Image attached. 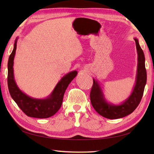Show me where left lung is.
Here are the masks:
<instances>
[{"label":"left lung","instance_id":"8db88e82","mask_svg":"<svg viewBox=\"0 0 154 154\" xmlns=\"http://www.w3.org/2000/svg\"><path fill=\"white\" fill-rule=\"evenodd\" d=\"M134 40L138 55V73H137L136 83L134 89L131 95L125 102L120 106H114L107 103L104 99L99 84L93 79V84L90 93L91 104L94 109L100 115L106 119H120L131 114L138 106L142 98L147 80L145 57L143 50L140 46L138 40L135 38Z\"/></svg>","mask_w":154,"mask_h":154}]
</instances>
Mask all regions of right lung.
<instances>
[{"label": "right lung", "mask_w": 154, "mask_h": 154, "mask_svg": "<svg viewBox=\"0 0 154 154\" xmlns=\"http://www.w3.org/2000/svg\"><path fill=\"white\" fill-rule=\"evenodd\" d=\"M16 39L14 49L10 55L8 62V87L11 96L22 112L28 116L37 119H47L56 113L63 103L65 91L71 81L76 77V71L70 72L64 76L57 83L53 93L44 100L34 99L28 97L18 89L14 79L13 61L16 50Z\"/></svg>", "instance_id": "1"}]
</instances>
